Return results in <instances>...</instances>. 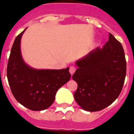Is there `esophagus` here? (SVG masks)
<instances>
[{"instance_id":"esophagus-1","label":"esophagus","mask_w":134,"mask_h":134,"mask_svg":"<svg viewBox=\"0 0 134 134\" xmlns=\"http://www.w3.org/2000/svg\"><path fill=\"white\" fill-rule=\"evenodd\" d=\"M69 71H70V73L72 75V74L74 73V72L76 71V68L75 67H74V66H70V67Z\"/></svg>"}]
</instances>
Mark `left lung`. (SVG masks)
<instances>
[{"mask_svg": "<svg viewBox=\"0 0 134 134\" xmlns=\"http://www.w3.org/2000/svg\"><path fill=\"white\" fill-rule=\"evenodd\" d=\"M75 64L72 79L78 88L74 97L82 109L100 111L114 102L124 86L126 61L123 46L112 34L102 48L91 51Z\"/></svg>", "mask_w": 134, "mask_h": 134, "instance_id": "1", "label": "left lung"}]
</instances>
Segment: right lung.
<instances>
[{
    "label": "right lung",
    "mask_w": 134,
    "mask_h": 134,
    "mask_svg": "<svg viewBox=\"0 0 134 134\" xmlns=\"http://www.w3.org/2000/svg\"><path fill=\"white\" fill-rule=\"evenodd\" d=\"M27 29L16 37L7 66V79L16 100L32 111H42L54 103L57 91L69 81V68L36 69L26 64L21 50V40Z\"/></svg>",
    "instance_id": "obj_1"
}]
</instances>
